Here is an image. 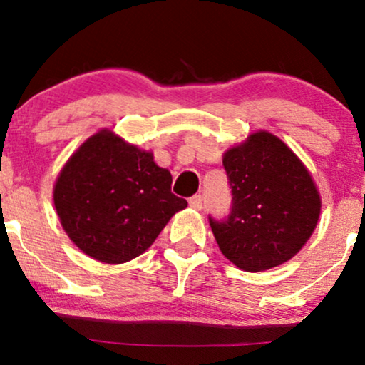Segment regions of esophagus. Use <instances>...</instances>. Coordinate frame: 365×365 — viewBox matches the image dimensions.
Listing matches in <instances>:
<instances>
[{
  "label": "esophagus",
  "instance_id": "obj_1",
  "mask_svg": "<svg viewBox=\"0 0 365 365\" xmlns=\"http://www.w3.org/2000/svg\"><path fill=\"white\" fill-rule=\"evenodd\" d=\"M189 206L192 209H196V211H201L202 209V197L201 196H192L189 199Z\"/></svg>",
  "mask_w": 365,
  "mask_h": 365
}]
</instances>
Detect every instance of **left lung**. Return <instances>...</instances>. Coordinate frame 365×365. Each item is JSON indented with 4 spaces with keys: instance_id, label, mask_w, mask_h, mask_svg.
Wrapping results in <instances>:
<instances>
[{
    "instance_id": "left-lung-1",
    "label": "left lung",
    "mask_w": 365,
    "mask_h": 365,
    "mask_svg": "<svg viewBox=\"0 0 365 365\" xmlns=\"http://www.w3.org/2000/svg\"><path fill=\"white\" fill-rule=\"evenodd\" d=\"M222 164L232 211L224 222L209 219L221 252L247 272L291 261L312 236L322 207L306 164L264 129L229 148Z\"/></svg>"
}]
</instances>
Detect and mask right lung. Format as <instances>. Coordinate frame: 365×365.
Here are the masks:
<instances>
[{"mask_svg":"<svg viewBox=\"0 0 365 365\" xmlns=\"http://www.w3.org/2000/svg\"><path fill=\"white\" fill-rule=\"evenodd\" d=\"M171 182L153 151L103 128L64 163L53 187L54 209L79 251L124 264L148 251L169 219L187 207Z\"/></svg>","mask_w":365,"mask_h":365,"instance_id":"add662e5","label":"right lung"}]
</instances>
